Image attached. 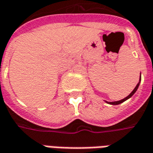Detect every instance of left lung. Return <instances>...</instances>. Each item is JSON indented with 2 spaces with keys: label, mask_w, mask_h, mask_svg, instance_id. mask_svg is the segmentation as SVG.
I'll list each match as a JSON object with an SVG mask.
<instances>
[{
  "label": "left lung",
  "mask_w": 153,
  "mask_h": 153,
  "mask_svg": "<svg viewBox=\"0 0 153 153\" xmlns=\"http://www.w3.org/2000/svg\"><path fill=\"white\" fill-rule=\"evenodd\" d=\"M140 81H141V73H140V79H139V83L137 84V85H136L135 88L134 89L133 91H132V92H131V93H130V94L128 95V96L126 97V98H125V99H123V100H119V101H115V102H108V101H105V102H107V103H109V104H112V105H118V104H120V103H121V102H125L126 100H129L130 98H131V97L133 96L134 94L135 93L136 91H137V90H138V88H139V83H140Z\"/></svg>",
  "instance_id": "left-lung-1"
}]
</instances>
